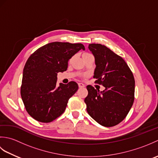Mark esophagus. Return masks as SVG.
<instances>
[{"label":"esophagus","instance_id":"obj_1","mask_svg":"<svg viewBox=\"0 0 158 158\" xmlns=\"http://www.w3.org/2000/svg\"><path fill=\"white\" fill-rule=\"evenodd\" d=\"M78 85H79V88H84V87H85V85L83 84V83H78Z\"/></svg>","mask_w":158,"mask_h":158}]
</instances>
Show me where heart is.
I'll use <instances>...</instances> for the list:
<instances>
[{"mask_svg": "<svg viewBox=\"0 0 158 158\" xmlns=\"http://www.w3.org/2000/svg\"><path fill=\"white\" fill-rule=\"evenodd\" d=\"M85 53H84V54H85ZM84 54H83V55H84Z\"/></svg>", "mask_w": 158, "mask_h": 158, "instance_id": "obj_1", "label": "heart"}]
</instances>
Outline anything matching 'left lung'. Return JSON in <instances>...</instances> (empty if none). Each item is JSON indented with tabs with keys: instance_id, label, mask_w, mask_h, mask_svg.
Listing matches in <instances>:
<instances>
[{
	"instance_id": "1",
	"label": "left lung",
	"mask_w": 158,
	"mask_h": 158,
	"mask_svg": "<svg viewBox=\"0 0 158 158\" xmlns=\"http://www.w3.org/2000/svg\"><path fill=\"white\" fill-rule=\"evenodd\" d=\"M88 48L95 58V83L105 89L99 93L92 85L87 86V111L100 125L116 126L126 118L135 100L133 73L125 60L106 46L92 43Z\"/></svg>"
}]
</instances>
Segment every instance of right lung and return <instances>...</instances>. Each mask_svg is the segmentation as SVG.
<instances>
[{"instance_id":"add662e5","label":"right lung","mask_w":158,"mask_h":158,"mask_svg":"<svg viewBox=\"0 0 158 158\" xmlns=\"http://www.w3.org/2000/svg\"><path fill=\"white\" fill-rule=\"evenodd\" d=\"M81 49L85 50L81 43L53 42L29 57L23 70L20 93L26 111L32 118L49 123L64 112L78 85L70 81L56 87L57 75L66 71L69 59Z\"/></svg>"}]
</instances>
